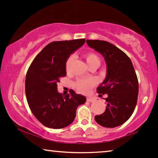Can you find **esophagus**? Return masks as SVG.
Returning a JSON list of instances; mask_svg holds the SVG:
<instances>
[{"label":"esophagus","mask_w":158,"mask_h":158,"mask_svg":"<svg viewBox=\"0 0 158 158\" xmlns=\"http://www.w3.org/2000/svg\"><path fill=\"white\" fill-rule=\"evenodd\" d=\"M87 101H88V102H94V101H95V99L93 97H87Z\"/></svg>","instance_id":"esophagus-1"}]
</instances>
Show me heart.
<instances>
[{"instance_id":"obj_1","label":"heart","mask_w":158,"mask_h":158,"mask_svg":"<svg viewBox=\"0 0 158 158\" xmlns=\"http://www.w3.org/2000/svg\"><path fill=\"white\" fill-rule=\"evenodd\" d=\"M85 58L86 60L88 66L93 64L100 65L101 63V60L100 57L96 54L93 52H89L85 55ZM73 60V56H70L68 57V59L65 61V71L69 72L71 69V65ZM73 86L78 91L80 92L81 93H87L90 90V89L94 86V82L93 80L90 79H79L77 81H75L73 84Z\"/></svg>"}]
</instances>
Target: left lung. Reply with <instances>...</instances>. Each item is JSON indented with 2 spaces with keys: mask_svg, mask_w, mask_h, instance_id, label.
Masks as SVG:
<instances>
[{
  "mask_svg": "<svg viewBox=\"0 0 158 158\" xmlns=\"http://www.w3.org/2000/svg\"><path fill=\"white\" fill-rule=\"evenodd\" d=\"M89 47L103 56L107 75L97 88L99 96L107 94L106 108L96 115L98 124L105 127H115L125 123L134 111L139 95V81L131 59L112 44L101 40H87Z\"/></svg>",
  "mask_w": 158,
  "mask_h": 158,
  "instance_id": "8db88e82",
  "label": "left lung"
}]
</instances>
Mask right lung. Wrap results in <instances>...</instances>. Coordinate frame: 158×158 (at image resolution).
<instances>
[{
  "label": "right lung",
  "instance_id": "right-lung-1",
  "mask_svg": "<svg viewBox=\"0 0 158 158\" xmlns=\"http://www.w3.org/2000/svg\"><path fill=\"white\" fill-rule=\"evenodd\" d=\"M85 39L53 41L33 60L25 79V94L30 109L42 125L54 129L67 127L74 120L76 111L86 102L83 95L57 92L60 79L66 75L65 61L81 47Z\"/></svg>",
  "mask_w": 158,
  "mask_h": 158
}]
</instances>
